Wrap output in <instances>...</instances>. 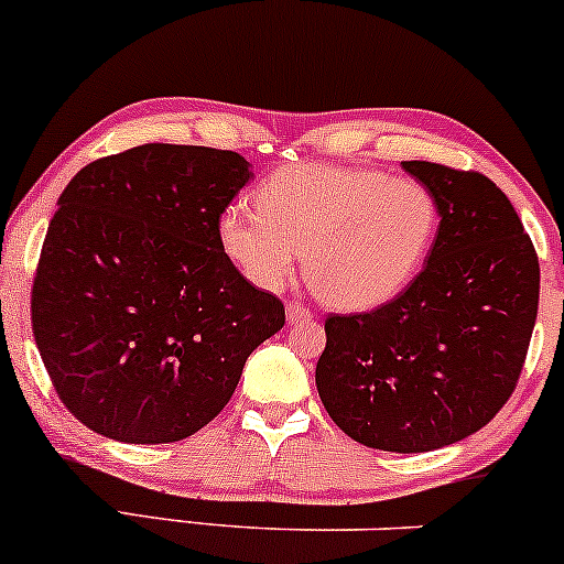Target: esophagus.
Segmentation results:
<instances>
[{"label":"esophagus","instance_id":"obj_1","mask_svg":"<svg viewBox=\"0 0 564 564\" xmlns=\"http://www.w3.org/2000/svg\"><path fill=\"white\" fill-rule=\"evenodd\" d=\"M313 313L311 307L302 305V302H289L286 305V321L289 324H305V321H311Z\"/></svg>","mask_w":564,"mask_h":564}]
</instances>
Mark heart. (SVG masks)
Listing matches in <instances>:
<instances>
[{
  "instance_id": "1",
  "label": "heart",
  "mask_w": 564,
  "mask_h": 564,
  "mask_svg": "<svg viewBox=\"0 0 564 564\" xmlns=\"http://www.w3.org/2000/svg\"><path fill=\"white\" fill-rule=\"evenodd\" d=\"M438 230L423 182L352 165L300 163L257 187V212L225 208L216 238L253 286L278 292L305 253V275L326 305L369 311L417 275Z\"/></svg>"
}]
</instances>
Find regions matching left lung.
Masks as SVG:
<instances>
[{"instance_id":"left-lung-1","label":"left lung","mask_w":564,"mask_h":564,"mask_svg":"<svg viewBox=\"0 0 564 564\" xmlns=\"http://www.w3.org/2000/svg\"><path fill=\"white\" fill-rule=\"evenodd\" d=\"M438 203L425 268L391 302L329 315L315 386L352 442L431 453L511 399L538 315L541 268L509 197L485 173L404 160Z\"/></svg>"}]
</instances>
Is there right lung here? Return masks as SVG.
I'll use <instances>...</instances> for the list:
<instances>
[{
	"mask_svg": "<svg viewBox=\"0 0 564 564\" xmlns=\"http://www.w3.org/2000/svg\"><path fill=\"white\" fill-rule=\"evenodd\" d=\"M251 178L238 152L141 144L66 184L31 286V329L55 393L128 444L182 442L225 410L278 296L225 257L216 221Z\"/></svg>",
	"mask_w": 564,
	"mask_h": 564,
	"instance_id": "add662e5",
	"label": "right lung"
}]
</instances>
